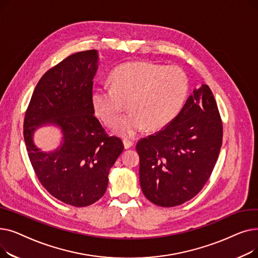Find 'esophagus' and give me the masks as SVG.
Segmentation results:
<instances>
[{
	"instance_id": "obj_1",
	"label": "esophagus",
	"mask_w": 258,
	"mask_h": 258,
	"mask_svg": "<svg viewBox=\"0 0 258 258\" xmlns=\"http://www.w3.org/2000/svg\"><path fill=\"white\" fill-rule=\"evenodd\" d=\"M123 145L125 150H127V148H131L134 145V142L130 139H123Z\"/></svg>"
}]
</instances>
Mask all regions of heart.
I'll list each match as a JSON object with an SVG mask.
<instances>
[{
    "mask_svg": "<svg viewBox=\"0 0 258 258\" xmlns=\"http://www.w3.org/2000/svg\"><path fill=\"white\" fill-rule=\"evenodd\" d=\"M110 87L92 90L94 114L105 125L113 126L128 103L132 112L114 126L118 135L128 137L146 126L156 132L171 123L185 104L189 83L177 66L130 61L113 70Z\"/></svg>",
    "mask_w": 258,
    "mask_h": 258,
    "instance_id": "obj_1",
    "label": "heart"
}]
</instances>
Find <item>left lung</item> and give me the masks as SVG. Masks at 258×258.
Returning a JSON list of instances; mask_svg holds the SVG:
<instances>
[{"label": "left lung", "instance_id": "left-lung-1", "mask_svg": "<svg viewBox=\"0 0 258 258\" xmlns=\"http://www.w3.org/2000/svg\"><path fill=\"white\" fill-rule=\"evenodd\" d=\"M223 142V123L207 85L195 89L175 119L138 141L140 185L147 200L173 207L196 197L210 178Z\"/></svg>", "mask_w": 258, "mask_h": 258}]
</instances>
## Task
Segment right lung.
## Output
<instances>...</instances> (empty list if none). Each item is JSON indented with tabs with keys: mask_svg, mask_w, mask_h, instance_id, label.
I'll return each mask as SVG.
<instances>
[{
	"mask_svg": "<svg viewBox=\"0 0 258 258\" xmlns=\"http://www.w3.org/2000/svg\"><path fill=\"white\" fill-rule=\"evenodd\" d=\"M98 52H77L54 66L39 79L24 119V139L31 165L47 191L68 205L86 207L105 192L108 171L123 143L107 136L91 104ZM55 125L63 135L53 152L34 144L42 125Z\"/></svg>",
	"mask_w": 258,
	"mask_h": 258,
	"instance_id": "1",
	"label": "right lung"
}]
</instances>
